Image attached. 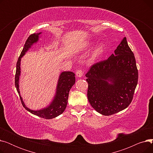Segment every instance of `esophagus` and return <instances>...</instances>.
<instances>
[{"instance_id": "34e87169", "label": "esophagus", "mask_w": 153, "mask_h": 153, "mask_svg": "<svg viewBox=\"0 0 153 153\" xmlns=\"http://www.w3.org/2000/svg\"><path fill=\"white\" fill-rule=\"evenodd\" d=\"M82 75H83V71H82V70L78 69L76 71V76H77V77H81L82 76Z\"/></svg>"}]
</instances>
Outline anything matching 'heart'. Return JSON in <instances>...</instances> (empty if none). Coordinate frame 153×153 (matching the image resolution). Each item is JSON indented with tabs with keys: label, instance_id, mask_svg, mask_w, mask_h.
Masks as SVG:
<instances>
[{
	"label": "heart",
	"instance_id": "b5f03b06",
	"mask_svg": "<svg viewBox=\"0 0 153 153\" xmlns=\"http://www.w3.org/2000/svg\"><path fill=\"white\" fill-rule=\"evenodd\" d=\"M102 50V46H101V45H100V46H98L97 49H96V50H95V54H97L100 53Z\"/></svg>",
	"mask_w": 153,
	"mask_h": 153
}]
</instances>
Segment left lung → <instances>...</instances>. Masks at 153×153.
Returning <instances> with one entry per match:
<instances>
[{"label":"left lung","instance_id":"obj_1","mask_svg":"<svg viewBox=\"0 0 153 153\" xmlns=\"http://www.w3.org/2000/svg\"><path fill=\"white\" fill-rule=\"evenodd\" d=\"M85 76L88 100L99 113L111 115L129 106L138 84V72L126 37L114 54L94 64Z\"/></svg>","mask_w":153,"mask_h":153}]
</instances>
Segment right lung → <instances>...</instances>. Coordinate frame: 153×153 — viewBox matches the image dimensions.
Returning a JSON list of instances; mask_svg holds the SVG:
<instances>
[{
    "label": "right lung",
    "mask_w": 153,
    "mask_h": 153,
    "mask_svg": "<svg viewBox=\"0 0 153 153\" xmlns=\"http://www.w3.org/2000/svg\"><path fill=\"white\" fill-rule=\"evenodd\" d=\"M42 33H33L29 36L24 45L23 50L18 59L17 65H16V73L15 76V85L18 93L19 94L20 99L22 103L23 107L27 110L30 111L31 114L35 115L38 117L43 118L45 119H52L59 116L62 114L65 110L69 96V92L71 87L76 82L75 74L70 71L62 72L61 74L56 88V92L54 98L50 105L46 108L39 110H32L27 107L24 103L23 99L20 94L19 91V77L20 75V61L21 58L25 54L29 48L34 43L38 41L39 35Z\"/></svg>",
    "instance_id": "obj_1"
}]
</instances>
